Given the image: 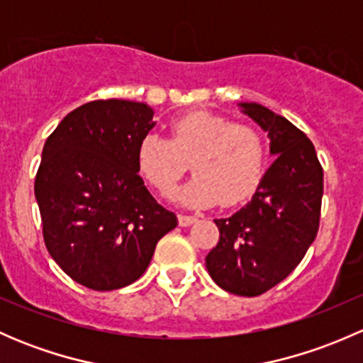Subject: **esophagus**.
Wrapping results in <instances>:
<instances>
[{
    "label": "esophagus",
    "instance_id": "esophagus-1",
    "mask_svg": "<svg viewBox=\"0 0 363 363\" xmlns=\"http://www.w3.org/2000/svg\"><path fill=\"white\" fill-rule=\"evenodd\" d=\"M196 221L195 216H188V214H179V225L181 226H189Z\"/></svg>",
    "mask_w": 363,
    "mask_h": 363
}]
</instances>
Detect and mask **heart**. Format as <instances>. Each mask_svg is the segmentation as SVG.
I'll return each mask as SVG.
<instances>
[{"instance_id": "1", "label": "heart", "mask_w": 363, "mask_h": 363, "mask_svg": "<svg viewBox=\"0 0 363 363\" xmlns=\"http://www.w3.org/2000/svg\"><path fill=\"white\" fill-rule=\"evenodd\" d=\"M265 161V140L255 126L203 111L172 121L170 138L151 133L138 145V167L160 195L174 191L189 163L195 177L179 193L189 205L242 203L262 182Z\"/></svg>"}]
</instances>
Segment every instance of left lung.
<instances>
[{
	"label": "left lung",
	"mask_w": 363,
	"mask_h": 363,
	"mask_svg": "<svg viewBox=\"0 0 363 363\" xmlns=\"http://www.w3.org/2000/svg\"><path fill=\"white\" fill-rule=\"evenodd\" d=\"M239 107L269 133L276 160L251 202L230 218L214 219L219 242L205 265L219 288L256 296L286 279L316 239L323 168L313 142L286 117L259 104Z\"/></svg>",
	"instance_id": "1"
}]
</instances>
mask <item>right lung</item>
Instances as JSON below:
<instances>
[{"mask_svg": "<svg viewBox=\"0 0 363 363\" xmlns=\"http://www.w3.org/2000/svg\"><path fill=\"white\" fill-rule=\"evenodd\" d=\"M152 116L140 101H89L43 145L35 179L43 240L63 272L91 290L135 283L177 226L138 175V145L155 128Z\"/></svg>", "mask_w": 363, "mask_h": 363, "instance_id": "1", "label": "right lung"}]
</instances>
